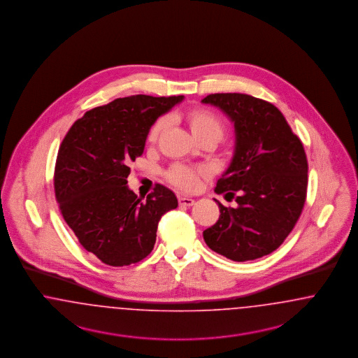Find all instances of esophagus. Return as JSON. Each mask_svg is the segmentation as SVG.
<instances>
[{
    "label": "esophagus",
    "mask_w": 358,
    "mask_h": 358,
    "mask_svg": "<svg viewBox=\"0 0 358 358\" xmlns=\"http://www.w3.org/2000/svg\"><path fill=\"white\" fill-rule=\"evenodd\" d=\"M179 204L180 206H185V207H191L195 201L194 199H191V198H186V196H179Z\"/></svg>",
    "instance_id": "34e87169"
}]
</instances>
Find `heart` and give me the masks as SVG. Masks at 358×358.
I'll return each instance as SVG.
<instances>
[{
	"label": "heart",
	"mask_w": 358,
	"mask_h": 358,
	"mask_svg": "<svg viewBox=\"0 0 358 358\" xmlns=\"http://www.w3.org/2000/svg\"><path fill=\"white\" fill-rule=\"evenodd\" d=\"M185 120L189 127L192 135L202 141L204 139L218 140L223 134V122L219 119L218 115L213 110L206 108H194L187 110L185 113ZM167 125V117H159L148 131L147 139L154 143L160 136L163 129ZM204 173L203 169L189 167L186 164H173L167 171V179L173 186L182 189H194L199 176Z\"/></svg>",
	"instance_id": "heart-1"
}]
</instances>
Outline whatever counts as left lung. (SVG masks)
<instances>
[{"label":"left lung","mask_w":358,"mask_h":358,"mask_svg":"<svg viewBox=\"0 0 358 358\" xmlns=\"http://www.w3.org/2000/svg\"><path fill=\"white\" fill-rule=\"evenodd\" d=\"M203 104L222 109L234 123L235 150L215 192L235 196L238 207L218 201V222L203 231L207 246L245 262L278 249L296 226L308 188V159L280 109L245 94H213Z\"/></svg>","instance_id":"left-lung-1"}]
</instances>
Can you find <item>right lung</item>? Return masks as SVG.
I'll return each instance as SVG.
<instances>
[{
  "label": "right lung",
  "instance_id": "add662e5",
  "mask_svg": "<svg viewBox=\"0 0 358 358\" xmlns=\"http://www.w3.org/2000/svg\"><path fill=\"white\" fill-rule=\"evenodd\" d=\"M183 96L135 94L96 107L76 120L59 148L55 194L80 245L103 264L144 259L160 218L178 207L171 189L156 185L145 201L127 186L129 164L143 155L156 119Z\"/></svg>",
  "mask_w": 358,
  "mask_h": 358
}]
</instances>
